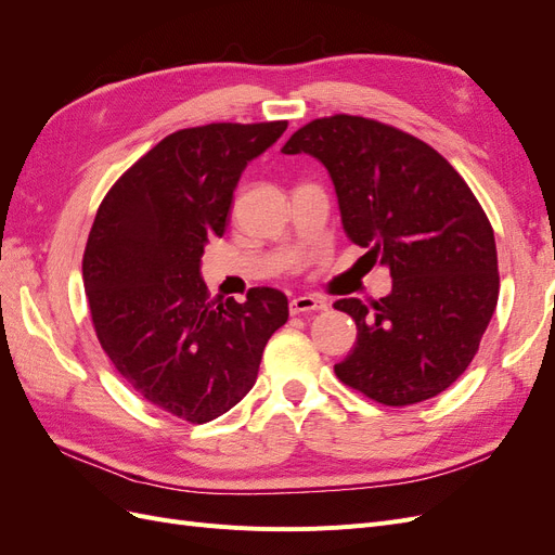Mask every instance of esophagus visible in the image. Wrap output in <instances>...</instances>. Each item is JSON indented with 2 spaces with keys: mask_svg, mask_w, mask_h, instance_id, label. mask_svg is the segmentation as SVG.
I'll return each instance as SVG.
<instances>
[{
  "mask_svg": "<svg viewBox=\"0 0 555 555\" xmlns=\"http://www.w3.org/2000/svg\"><path fill=\"white\" fill-rule=\"evenodd\" d=\"M319 310H326V304L322 298H314V296H298L289 300V312L292 314H304V312H319Z\"/></svg>",
  "mask_w": 555,
  "mask_h": 555,
  "instance_id": "obj_1",
  "label": "esophagus"
}]
</instances>
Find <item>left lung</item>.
I'll use <instances>...</instances> for the list:
<instances>
[{
    "label": "left lung",
    "instance_id": "left-lung-1",
    "mask_svg": "<svg viewBox=\"0 0 555 555\" xmlns=\"http://www.w3.org/2000/svg\"><path fill=\"white\" fill-rule=\"evenodd\" d=\"M282 153L326 166L345 233L393 280L371 306L333 304L357 322L335 375L391 408L442 393L475 359L500 292L493 227L473 190L438 150L361 115L319 117Z\"/></svg>",
    "mask_w": 555,
    "mask_h": 555
}]
</instances>
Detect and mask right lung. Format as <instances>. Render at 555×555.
Instances as JSON below:
<instances>
[{
  "label": "right lung",
  "mask_w": 555,
  "mask_h": 555,
  "mask_svg": "<svg viewBox=\"0 0 555 555\" xmlns=\"http://www.w3.org/2000/svg\"><path fill=\"white\" fill-rule=\"evenodd\" d=\"M287 122H212L169 133L117 178L82 255L99 345L150 405L206 424L255 386L268 338L287 322L271 287L210 298L201 257L222 236L233 190Z\"/></svg>",
  "instance_id": "add662e5"
}]
</instances>
